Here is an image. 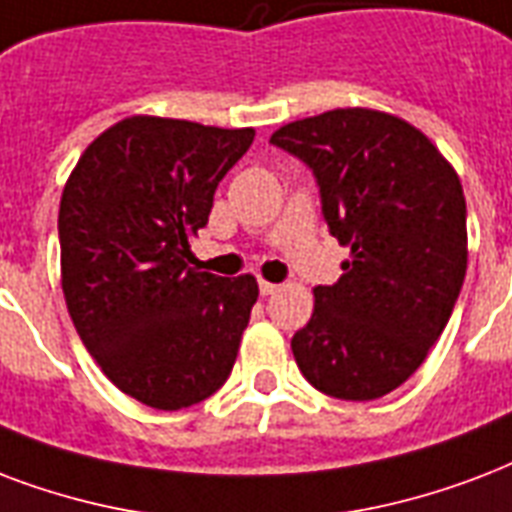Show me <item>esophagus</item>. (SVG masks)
Masks as SVG:
<instances>
[{
    "label": "esophagus",
    "mask_w": 512,
    "mask_h": 512,
    "mask_svg": "<svg viewBox=\"0 0 512 512\" xmlns=\"http://www.w3.org/2000/svg\"><path fill=\"white\" fill-rule=\"evenodd\" d=\"M257 287H260V295H273V292L279 290V284H273V282H265V279H260V284H257Z\"/></svg>",
    "instance_id": "esophagus-1"
}]
</instances>
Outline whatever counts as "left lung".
<instances>
[{
    "mask_svg": "<svg viewBox=\"0 0 512 512\" xmlns=\"http://www.w3.org/2000/svg\"><path fill=\"white\" fill-rule=\"evenodd\" d=\"M311 169L322 217L351 249L314 290L292 335L300 373L338 400H376L408 381L451 319L467 271V206L427 136L376 109H333L271 136Z\"/></svg>",
    "mask_w": 512,
    "mask_h": 512,
    "instance_id": "1",
    "label": "left lung"
}]
</instances>
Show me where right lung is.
Here are the masks:
<instances>
[{
    "mask_svg": "<svg viewBox=\"0 0 512 512\" xmlns=\"http://www.w3.org/2000/svg\"><path fill=\"white\" fill-rule=\"evenodd\" d=\"M252 139V128L126 117L83 152L61 195L69 317L104 376L158 411L212 397L239 354L255 276L187 263L214 190Z\"/></svg>",
    "mask_w": 512,
    "mask_h": 512,
    "instance_id": "right-lung-1",
    "label": "right lung"
}]
</instances>
